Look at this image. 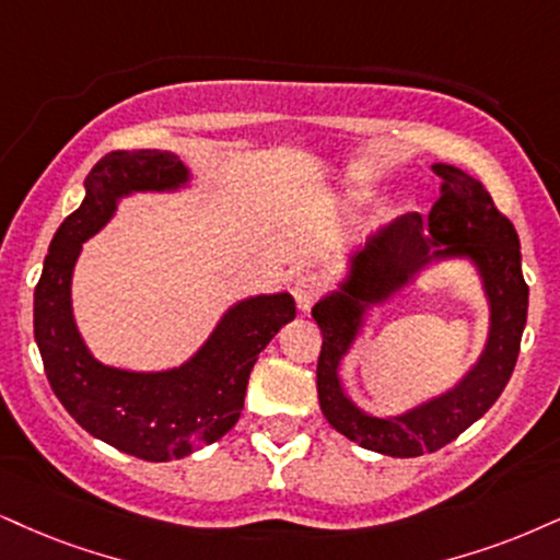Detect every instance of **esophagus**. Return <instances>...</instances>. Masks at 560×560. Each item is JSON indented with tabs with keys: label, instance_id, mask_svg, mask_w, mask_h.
Instances as JSON below:
<instances>
[{
	"label": "esophagus",
	"instance_id": "1",
	"mask_svg": "<svg viewBox=\"0 0 560 560\" xmlns=\"http://www.w3.org/2000/svg\"><path fill=\"white\" fill-rule=\"evenodd\" d=\"M324 291V278L316 272H303L299 280L293 282V299H295V306L301 308V312H308V308L314 306L316 299H319Z\"/></svg>",
	"mask_w": 560,
	"mask_h": 560
}]
</instances>
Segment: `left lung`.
Masks as SVG:
<instances>
[{"instance_id":"8db88e82","label":"left lung","mask_w":560,"mask_h":560,"mask_svg":"<svg viewBox=\"0 0 560 560\" xmlns=\"http://www.w3.org/2000/svg\"><path fill=\"white\" fill-rule=\"evenodd\" d=\"M441 197L423 220L418 212L395 220L353 259L340 293L312 308L322 329L316 389L329 425L371 452L389 457H420L436 452L486 416L512 378L527 324L529 288L522 275L520 236L480 182L454 165L436 163ZM470 256L481 269L492 301V335L479 365L444 398L399 419H374L341 395L336 369L360 326L369 302L398 290L431 258Z\"/></svg>"}]
</instances>
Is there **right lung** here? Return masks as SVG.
Wrapping results in <instances>:
<instances>
[{
  "mask_svg": "<svg viewBox=\"0 0 560 560\" xmlns=\"http://www.w3.org/2000/svg\"><path fill=\"white\" fill-rule=\"evenodd\" d=\"M186 178L182 161L163 150L103 155L85 178L82 205L54 233L33 295V329L54 395L95 439L148 462L182 459L225 436L244 410L259 353L295 316L288 293L241 301L189 363L163 374L108 369L88 353L69 301L82 241L108 223L119 197L176 189Z\"/></svg>",
  "mask_w": 560,
  "mask_h": 560,
  "instance_id": "right-lung-1",
  "label": "right lung"
}]
</instances>
